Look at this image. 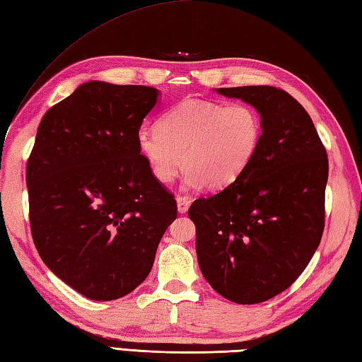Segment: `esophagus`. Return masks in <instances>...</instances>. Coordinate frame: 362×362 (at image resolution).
I'll use <instances>...</instances> for the list:
<instances>
[{"label":"esophagus","mask_w":362,"mask_h":362,"mask_svg":"<svg viewBox=\"0 0 362 362\" xmlns=\"http://www.w3.org/2000/svg\"><path fill=\"white\" fill-rule=\"evenodd\" d=\"M175 201H177V210H179V214H187L188 209H189V205H191L189 197L177 196Z\"/></svg>","instance_id":"34e87169"}]
</instances>
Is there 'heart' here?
<instances>
[{
    "mask_svg": "<svg viewBox=\"0 0 362 362\" xmlns=\"http://www.w3.org/2000/svg\"><path fill=\"white\" fill-rule=\"evenodd\" d=\"M264 136L252 105L185 98L161 115L158 127H141L138 151L152 175L169 183L187 169L185 185L207 189L232 185L252 165Z\"/></svg>",
    "mask_w": 362,
    "mask_h": 362,
    "instance_id": "obj_1",
    "label": "heart"
}]
</instances>
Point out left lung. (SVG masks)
Wrapping results in <instances>:
<instances>
[{"instance_id":"1","label":"left lung","mask_w":362,"mask_h":362,"mask_svg":"<svg viewBox=\"0 0 362 362\" xmlns=\"http://www.w3.org/2000/svg\"><path fill=\"white\" fill-rule=\"evenodd\" d=\"M262 116L252 165L232 185L196 199V252L205 281L238 304L273 298L298 279L325 228L328 158L313 119L273 86L219 88Z\"/></svg>"}]
</instances>
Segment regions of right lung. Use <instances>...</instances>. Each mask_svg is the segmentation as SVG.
<instances>
[{"label":"right lung","instance_id":"1","mask_svg":"<svg viewBox=\"0 0 362 362\" xmlns=\"http://www.w3.org/2000/svg\"><path fill=\"white\" fill-rule=\"evenodd\" d=\"M157 98L155 88L88 81L39 124L26 165L33 240L49 270L89 300L136 288L177 218L136 144Z\"/></svg>","mask_w":362,"mask_h":362}]
</instances>
